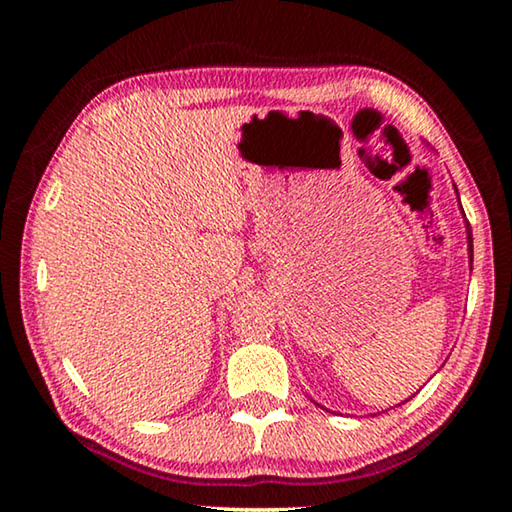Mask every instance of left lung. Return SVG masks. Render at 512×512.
<instances>
[{"label": "left lung", "mask_w": 512, "mask_h": 512, "mask_svg": "<svg viewBox=\"0 0 512 512\" xmlns=\"http://www.w3.org/2000/svg\"><path fill=\"white\" fill-rule=\"evenodd\" d=\"M457 188V186H454ZM466 237H468V258H471V268H473V233H471V226L466 223ZM412 398V396H410ZM410 398H405V401H410Z\"/></svg>", "instance_id": "left-lung-1"}]
</instances>
